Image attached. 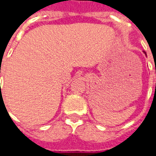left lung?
Masks as SVG:
<instances>
[{
  "label": "left lung",
  "mask_w": 156,
  "mask_h": 156,
  "mask_svg": "<svg viewBox=\"0 0 156 156\" xmlns=\"http://www.w3.org/2000/svg\"><path fill=\"white\" fill-rule=\"evenodd\" d=\"M144 53H145V54H146V52H144Z\"/></svg>",
  "instance_id": "8db88e82"
}]
</instances>
